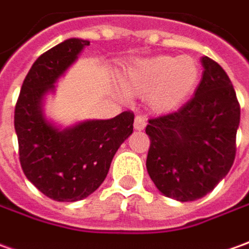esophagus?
Listing matches in <instances>:
<instances>
[{
  "mask_svg": "<svg viewBox=\"0 0 249 249\" xmlns=\"http://www.w3.org/2000/svg\"><path fill=\"white\" fill-rule=\"evenodd\" d=\"M147 121L143 117H140V116H136L135 117V121H133V126H135V129L136 131H143L144 128H146Z\"/></svg>",
  "mask_w": 249,
  "mask_h": 249,
  "instance_id": "34e87169",
  "label": "esophagus"
}]
</instances>
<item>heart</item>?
Wrapping results in <instances>:
<instances>
[{"instance_id":"1","label":"heart","mask_w":249,"mask_h":249,"mask_svg":"<svg viewBox=\"0 0 249 249\" xmlns=\"http://www.w3.org/2000/svg\"><path fill=\"white\" fill-rule=\"evenodd\" d=\"M200 68L189 55H157L136 62L123 79V89L131 95H146L148 106L166 113L177 109L194 94Z\"/></svg>"}]
</instances>
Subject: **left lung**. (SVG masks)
<instances>
[{"instance_id": "1", "label": "left lung", "mask_w": 249, "mask_h": 249, "mask_svg": "<svg viewBox=\"0 0 249 249\" xmlns=\"http://www.w3.org/2000/svg\"><path fill=\"white\" fill-rule=\"evenodd\" d=\"M195 95L173 113L148 120L146 166L167 197L192 202L229 173L236 157L240 103L222 67L203 57Z\"/></svg>"}]
</instances>
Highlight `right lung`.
Segmentation results:
<instances>
[{
    "label": "right lung",
    "mask_w": 249,
    "mask_h": 249,
    "mask_svg": "<svg viewBox=\"0 0 249 249\" xmlns=\"http://www.w3.org/2000/svg\"><path fill=\"white\" fill-rule=\"evenodd\" d=\"M89 45L72 38L42 54L25 76L15 107L21 169L43 195L57 202L82 200L99 188L118 147L133 132L135 114L129 110L65 131L43 117L45 94Z\"/></svg>",
    "instance_id": "1"
}]
</instances>
